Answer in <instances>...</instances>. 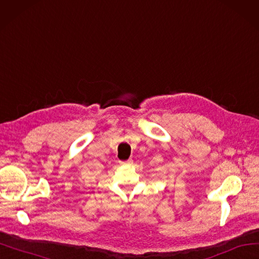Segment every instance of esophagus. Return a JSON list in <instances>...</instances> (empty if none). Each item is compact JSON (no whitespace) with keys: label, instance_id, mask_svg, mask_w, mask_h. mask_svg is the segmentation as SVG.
Here are the masks:
<instances>
[{"label":"esophagus","instance_id":"34e87169","mask_svg":"<svg viewBox=\"0 0 259 259\" xmlns=\"http://www.w3.org/2000/svg\"><path fill=\"white\" fill-rule=\"evenodd\" d=\"M127 163H130V161H126V162H123V161H122V162H121V164H127Z\"/></svg>","mask_w":259,"mask_h":259}]
</instances>
